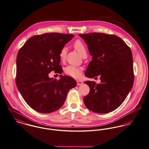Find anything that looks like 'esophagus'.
I'll return each mask as SVG.
<instances>
[{"label": "esophagus", "mask_w": 149, "mask_h": 149, "mask_svg": "<svg viewBox=\"0 0 149 149\" xmlns=\"http://www.w3.org/2000/svg\"><path fill=\"white\" fill-rule=\"evenodd\" d=\"M83 83V82L82 81H81V80H77V84L78 86L81 85Z\"/></svg>", "instance_id": "34e87169"}]
</instances>
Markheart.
Segmentation results:
<instances>
[{"label": "heart", "instance_id": "b5f03b06", "mask_svg": "<svg viewBox=\"0 0 149 149\" xmlns=\"http://www.w3.org/2000/svg\"><path fill=\"white\" fill-rule=\"evenodd\" d=\"M74 47L83 57L87 56L86 47L80 40H77L74 43ZM67 51L68 49L66 47L62 48L59 53V57L61 61L64 62L65 61ZM65 72L67 75L73 78H79L81 75V68L72 65H69L65 68Z\"/></svg>", "mask_w": 149, "mask_h": 149}]
</instances>
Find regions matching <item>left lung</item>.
Listing matches in <instances>:
<instances>
[{
  "label": "left lung",
  "instance_id": "1",
  "mask_svg": "<svg viewBox=\"0 0 149 149\" xmlns=\"http://www.w3.org/2000/svg\"><path fill=\"white\" fill-rule=\"evenodd\" d=\"M88 45L92 60L85 75L100 77L101 83L86 81L89 94L84 97L86 106L100 114L111 112L121 105L131 90L134 82L131 48L119 36L105 33L79 34Z\"/></svg>",
  "mask_w": 149,
  "mask_h": 149
}]
</instances>
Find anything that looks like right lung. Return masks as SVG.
I'll return each mask as SVG.
<instances>
[{
  "instance_id": "right-lung-1",
  "label": "right lung",
  "mask_w": 149,
  "mask_h": 149,
  "mask_svg": "<svg viewBox=\"0 0 149 149\" xmlns=\"http://www.w3.org/2000/svg\"><path fill=\"white\" fill-rule=\"evenodd\" d=\"M74 35L56 33L34 35L19 49L16 60V83L30 107L41 113L54 112L63 105L75 80L62 76L59 80L48 74L62 72L59 53Z\"/></svg>"
}]
</instances>
